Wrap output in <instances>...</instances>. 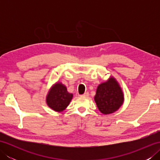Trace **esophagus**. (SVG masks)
Here are the masks:
<instances>
[{"label": "esophagus", "mask_w": 160, "mask_h": 160, "mask_svg": "<svg viewBox=\"0 0 160 160\" xmlns=\"http://www.w3.org/2000/svg\"><path fill=\"white\" fill-rule=\"evenodd\" d=\"M89 92H86V93H84L83 95H82V96H81V97H83V98H87V97H89Z\"/></svg>", "instance_id": "34e87169"}]
</instances>
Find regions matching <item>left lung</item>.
<instances>
[{
	"mask_svg": "<svg viewBox=\"0 0 160 160\" xmlns=\"http://www.w3.org/2000/svg\"><path fill=\"white\" fill-rule=\"evenodd\" d=\"M94 100L101 113L107 115L116 111L122 106L124 96L117 81L110 78L98 87Z\"/></svg>",
	"mask_w": 160,
	"mask_h": 160,
	"instance_id": "1",
	"label": "left lung"
}]
</instances>
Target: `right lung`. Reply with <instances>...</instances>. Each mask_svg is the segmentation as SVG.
Wrapping results in <instances>:
<instances>
[{
  "label": "right lung",
  "mask_w": 160,
  "mask_h": 160,
  "mask_svg": "<svg viewBox=\"0 0 160 160\" xmlns=\"http://www.w3.org/2000/svg\"><path fill=\"white\" fill-rule=\"evenodd\" d=\"M73 98V94L67 92V87L62 83H56L51 89L46 98L48 106L56 111L65 109Z\"/></svg>",
  "instance_id": "1"
}]
</instances>
